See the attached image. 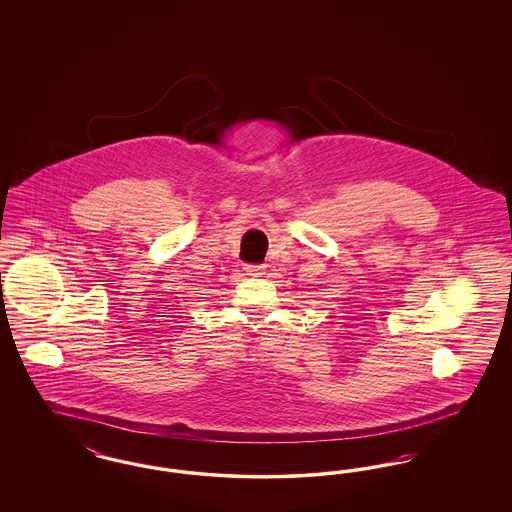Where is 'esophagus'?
Listing matches in <instances>:
<instances>
[{
  "label": "esophagus",
  "instance_id": "1",
  "mask_svg": "<svg viewBox=\"0 0 512 512\" xmlns=\"http://www.w3.org/2000/svg\"><path fill=\"white\" fill-rule=\"evenodd\" d=\"M265 265H245V274L249 276H261L265 274Z\"/></svg>",
  "mask_w": 512,
  "mask_h": 512
}]
</instances>
